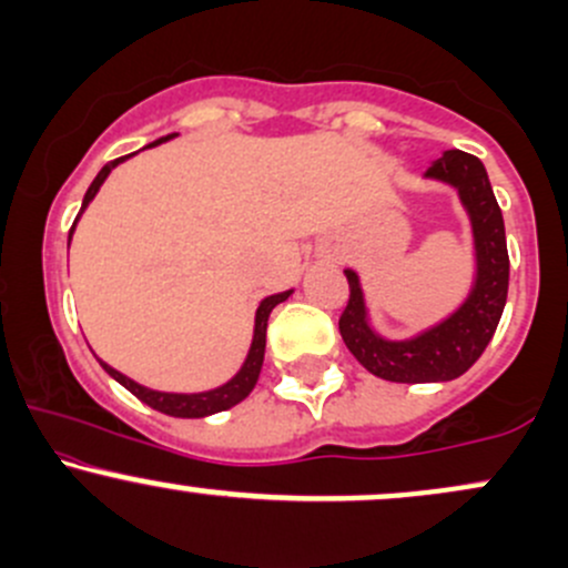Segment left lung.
<instances>
[{
  "instance_id": "8db88e82",
  "label": "left lung",
  "mask_w": 568,
  "mask_h": 568,
  "mask_svg": "<svg viewBox=\"0 0 568 568\" xmlns=\"http://www.w3.org/2000/svg\"><path fill=\"white\" fill-rule=\"evenodd\" d=\"M425 175L452 184L470 213L478 272L465 304L425 334L406 342H389L368 325L361 280L352 270H344L349 283V302L338 317L344 344L371 374L400 384L452 382L465 374L491 342L510 283L505 221L484 162L459 149H448L427 168Z\"/></svg>"
}]
</instances>
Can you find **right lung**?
Returning <instances> with one entry per match:
<instances>
[{
	"instance_id": "obj_1",
	"label": "right lung",
	"mask_w": 568,
	"mask_h": 568,
	"mask_svg": "<svg viewBox=\"0 0 568 568\" xmlns=\"http://www.w3.org/2000/svg\"><path fill=\"white\" fill-rule=\"evenodd\" d=\"M175 133L165 135V139L149 143V146H158V143L173 139ZM130 158V154H128ZM128 158H116L112 162H106V165L101 168V173L95 175L93 184H90L88 194H84L82 200V207H80V216L84 207L90 205V200L95 197V192L101 189L103 181H106V175L114 171L120 162H125ZM77 216V219H80ZM77 219H74V226H77ZM74 226L69 230V243H71V232H74ZM291 296V291L285 293H275V296H266L262 304H258L256 310V328H253V342H251V349H247V357L243 363V368L234 374V379H230L226 384H221L216 389H207V393H194V395H181V393H158V389H149L143 387V384L128 379L125 374H120V371H114L112 366H106V363L101 361L103 371H106L112 379H116L122 384V387L130 389L135 397H139L141 403H146V406H152L154 410H160V414H168V416H181V419H202V416H211V414H219V410H226L232 406H237L240 400H245L247 395H251V389L256 387L258 382V374H262V363H264V347H266V321H270V312L275 310L280 302H285V298Z\"/></svg>"
}]
</instances>
